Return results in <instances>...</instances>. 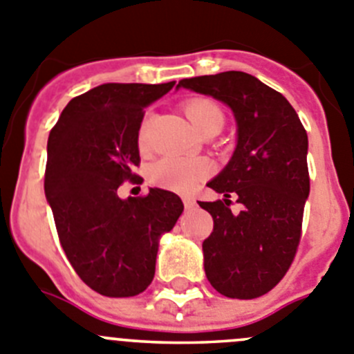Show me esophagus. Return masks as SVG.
<instances>
[{"label": "esophagus", "mask_w": 354, "mask_h": 354, "mask_svg": "<svg viewBox=\"0 0 354 354\" xmlns=\"http://www.w3.org/2000/svg\"><path fill=\"white\" fill-rule=\"evenodd\" d=\"M183 205H185V209H192L194 206H196V199L190 196H183Z\"/></svg>", "instance_id": "34e87169"}]
</instances>
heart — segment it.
I'll return each mask as SVG.
<instances>
[{"mask_svg": "<svg viewBox=\"0 0 354 354\" xmlns=\"http://www.w3.org/2000/svg\"><path fill=\"white\" fill-rule=\"evenodd\" d=\"M183 111L197 130L205 132L215 125H224V113L216 102L206 97L190 98L183 104ZM148 118L139 130V145L146 146ZM212 173V164L206 158L164 157L155 162L148 171L151 183L174 190V192H190Z\"/></svg>", "mask_w": 354, "mask_h": 354, "instance_id": "1", "label": "heart"}]
</instances>
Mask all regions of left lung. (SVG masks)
Wrapping results in <instances>:
<instances>
[{
  "label": "left lung",
  "mask_w": 354,
  "mask_h": 354,
  "mask_svg": "<svg viewBox=\"0 0 354 354\" xmlns=\"http://www.w3.org/2000/svg\"><path fill=\"white\" fill-rule=\"evenodd\" d=\"M178 86L222 100L236 118V149L208 183L224 199L199 201L213 216L203 252L216 291L252 300L279 284L300 245L310 192L307 132L284 95L245 72L181 79ZM231 196L242 205L240 214L230 212Z\"/></svg>",
  "instance_id": "8db88e82"
}]
</instances>
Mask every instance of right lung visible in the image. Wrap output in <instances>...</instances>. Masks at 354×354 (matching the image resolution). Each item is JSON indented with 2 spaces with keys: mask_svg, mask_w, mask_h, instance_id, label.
I'll list each match as a JSON object with an SVG mask.
<instances>
[{
  "mask_svg": "<svg viewBox=\"0 0 354 354\" xmlns=\"http://www.w3.org/2000/svg\"><path fill=\"white\" fill-rule=\"evenodd\" d=\"M173 86L100 84L72 98L49 133L44 187L59 243L82 282L104 296H136L151 284L158 238L183 212L169 190L118 197L127 180L141 178L133 169L145 107Z\"/></svg>",
  "mask_w": 354,
  "mask_h": 354,
  "instance_id": "obj_1",
  "label": "right lung"
}]
</instances>
